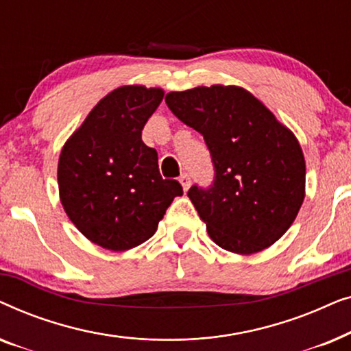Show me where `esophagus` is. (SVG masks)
Returning a JSON list of instances; mask_svg holds the SVG:
<instances>
[{"instance_id": "esophagus-1", "label": "esophagus", "mask_w": 351, "mask_h": 351, "mask_svg": "<svg viewBox=\"0 0 351 351\" xmlns=\"http://www.w3.org/2000/svg\"><path fill=\"white\" fill-rule=\"evenodd\" d=\"M179 182H180V184H182V189H184V191H186V190L190 189L191 179H190V176H189V174H184V176H180Z\"/></svg>"}]
</instances>
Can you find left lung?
Here are the masks:
<instances>
[{"instance_id":"left-lung-1","label":"left lung","mask_w":351,"mask_h":351,"mask_svg":"<svg viewBox=\"0 0 351 351\" xmlns=\"http://www.w3.org/2000/svg\"><path fill=\"white\" fill-rule=\"evenodd\" d=\"M165 100L204 137L213 158V185L189 190L210 239L243 256L276 243L305 198V158L294 134L239 86H198Z\"/></svg>"}]
</instances>
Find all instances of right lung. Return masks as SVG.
<instances>
[{
  "instance_id": "add662e5",
  "label": "right lung",
  "mask_w": 351,
  "mask_h": 351,
  "mask_svg": "<svg viewBox=\"0 0 351 351\" xmlns=\"http://www.w3.org/2000/svg\"><path fill=\"white\" fill-rule=\"evenodd\" d=\"M165 90L121 86L105 95L60 152V203L89 241L128 251L155 234L172 199L184 195L177 180L162 179L155 148L142 129Z\"/></svg>"
}]
</instances>
